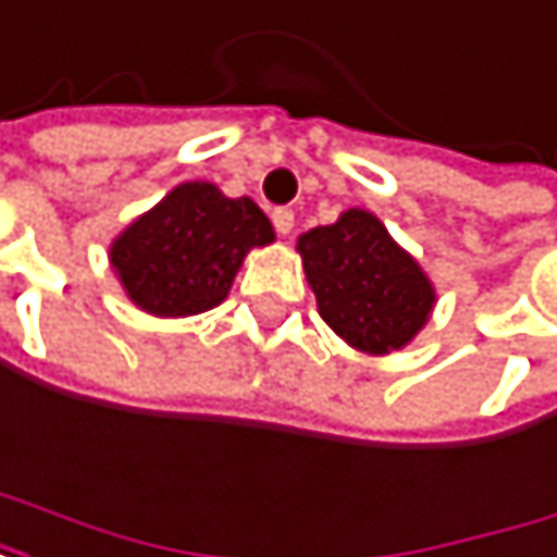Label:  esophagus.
Instances as JSON below:
<instances>
[{
  "mask_svg": "<svg viewBox=\"0 0 557 557\" xmlns=\"http://www.w3.org/2000/svg\"><path fill=\"white\" fill-rule=\"evenodd\" d=\"M272 226H275V233H282V236H288V233H292V226H295V213L288 210V206H275V210H272Z\"/></svg>",
  "mask_w": 557,
  "mask_h": 557,
  "instance_id": "1",
  "label": "esophagus"
}]
</instances>
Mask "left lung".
<instances>
[{
  "mask_svg": "<svg viewBox=\"0 0 557 557\" xmlns=\"http://www.w3.org/2000/svg\"><path fill=\"white\" fill-rule=\"evenodd\" d=\"M298 252L321 318L347 344L387 355L426 324L433 285L377 216L347 210L337 223L305 233Z\"/></svg>",
  "mask_w": 557,
  "mask_h": 557,
  "instance_id": "1",
  "label": "left lung"
}]
</instances>
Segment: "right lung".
<instances>
[{
  "label": "right lung",
  "mask_w": 557,
  "mask_h": 557,
  "mask_svg": "<svg viewBox=\"0 0 557 557\" xmlns=\"http://www.w3.org/2000/svg\"><path fill=\"white\" fill-rule=\"evenodd\" d=\"M272 239V223L249 196L183 183L121 233L111 262L144 311L183 318L220 305L246 252Z\"/></svg>",
  "instance_id": "add662e5"
}]
</instances>
